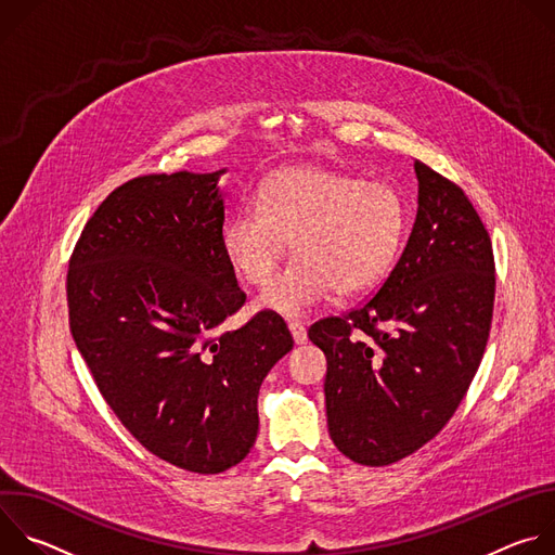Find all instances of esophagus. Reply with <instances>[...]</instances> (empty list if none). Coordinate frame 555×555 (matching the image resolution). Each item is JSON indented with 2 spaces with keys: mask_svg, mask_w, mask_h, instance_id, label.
I'll return each mask as SVG.
<instances>
[{
  "mask_svg": "<svg viewBox=\"0 0 555 555\" xmlns=\"http://www.w3.org/2000/svg\"><path fill=\"white\" fill-rule=\"evenodd\" d=\"M287 327H289V334H292V338H294V343H296V345H302V343L307 340V330H305V325H302V323L292 321Z\"/></svg>",
  "mask_w": 555,
  "mask_h": 555,
  "instance_id": "esophagus-1",
  "label": "esophagus"
}]
</instances>
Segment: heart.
Here are the masks:
<instances>
[{
	"label": "heart",
	"mask_w": 555,
	"mask_h": 555,
	"mask_svg": "<svg viewBox=\"0 0 555 555\" xmlns=\"http://www.w3.org/2000/svg\"><path fill=\"white\" fill-rule=\"evenodd\" d=\"M409 212L398 189L353 173L298 165L272 173L223 225V250L248 283L263 285L289 248L296 257L259 296V307L302 315L334 289L373 285L398 257Z\"/></svg>",
	"instance_id": "obj_1"
}]
</instances>
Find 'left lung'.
Masks as SVG:
<instances>
[{
  "mask_svg": "<svg viewBox=\"0 0 555 555\" xmlns=\"http://www.w3.org/2000/svg\"><path fill=\"white\" fill-rule=\"evenodd\" d=\"M417 217L377 294L309 327L327 356L325 404L336 448L388 465L430 441L477 373L494 309L490 234L465 193L415 160Z\"/></svg>",
  "mask_w": 555,
  "mask_h": 555,
  "instance_id": "8db88e82",
  "label": "left lung"
}]
</instances>
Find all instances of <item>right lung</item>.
I'll return each instance as SVG.
<instances>
[{
  "label": "right lung",
  "instance_id": "obj_1",
  "mask_svg": "<svg viewBox=\"0 0 555 555\" xmlns=\"http://www.w3.org/2000/svg\"><path fill=\"white\" fill-rule=\"evenodd\" d=\"M223 173L118 186L67 270L72 338L105 402L149 452L197 474L244 461L259 388L294 347L274 311L215 334L246 302L221 242Z\"/></svg>",
  "mask_w": 555,
  "mask_h": 555
}]
</instances>
